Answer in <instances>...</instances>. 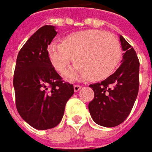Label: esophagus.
I'll use <instances>...</instances> for the list:
<instances>
[{"label":"esophagus","instance_id":"34e87169","mask_svg":"<svg viewBox=\"0 0 152 152\" xmlns=\"http://www.w3.org/2000/svg\"><path fill=\"white\" fill-rule=\"evenodd\" d=\"M81 88H82L81 85H78V84H75V85H74V90H75V92L79 91V90H81Z\"/></svg>","mask_w":152,"mask_h":152}]
</instances>
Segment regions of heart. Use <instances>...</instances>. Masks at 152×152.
Masks as SVG:
<instances>
[{
  "label": "heart",
  "instance_id": "1",
  "mask_svg": "<svg viewBox=\"0 0 152 152\" xmlns=\"http://www.w3.org/2000/svg\"><path fill=\"white\" fill-rule=\"evenodd\" d=\"M48 55L58 72H62L73 59L76 64L64 73L66 78L100 81L116 70L122 51L118 40L112 34L87 29L68 35L62 42H51Z\"/></svg>",
  "mask_w": 152,
  "mask_h": 152
}]
</instances>
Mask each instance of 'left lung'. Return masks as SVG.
I'll return each mask as SVG.
<instances>
[{"mask_svg":"<svg viewBox=\"0 0 152 152\" xmlns=\"http://www.w3.org/2000/svg\"><path fill=\"white\" fill-rule=\"evenodd\" d=\"M124 52L120 67L101 83L90 84L94 99L89 104L92 119L104 127H115L130 115L139 88V60L131 45L120 35Z\"/></svg>","mask_w":152,"mask_h":152,"instance_id":"1","label":"left lung"}]
</instances>
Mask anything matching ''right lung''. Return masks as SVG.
Instances as JSON below:
<instances>
[{
  "mask_svg": "<svg viewBox=\"0 0 152 152\" xmlns=\"http://www.w3.org/2000/svg\"><path fill=\"white\" fill-rule=\"evenodd\" d=\"M57 32L51 25L40 28L18 53L13 84L21 118L36 130H48L61 122L73 84L63 82L48 58V46Z\"/></svg>",
  "mask_w": 152,
  "mask_h": 152,
  "instance_id": "obj_1",
  "label": "right lung"
}]
</instances>
